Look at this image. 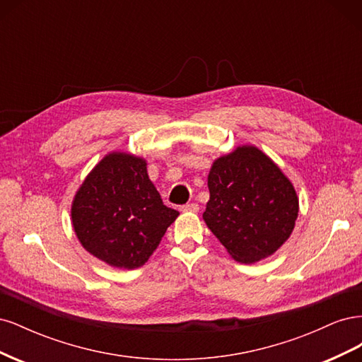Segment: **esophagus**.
<instances>
[{
	"mask_svg": "<svg viewBox=\"0 0 362 362\" xmlns=\"http://www.w3.org/2000/svg\"><path fill=\"white\" fill-rule=\"evenodd\" d=\"M181 211L182 213H196V211H199V205L194 204V202L185 204V205L181 206Z\"/></svg>",
	"mask_w": 362,
	"mask_h": 362,
	"instance_id": "esophagus-1",
	"label": "esophagus"
}]
</instances>
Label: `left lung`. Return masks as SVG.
<instances>
[{
  "instance_id": "1",
  "label": "left lung",
  "mask_w": 362,
  "mask_h": 362,
  "mask_svg": "<svg viewBox=\"0 0 362 362\" xmlns=\"http://www.w3.org/2000/svg\"><path fill=\"white\" fill-rule=\"evenodd\" d=\"M206 226L238 262H255L290 237L299 201L291 182L255 146L217 158L208 175Z\"/></svg>"
}]
</instances>
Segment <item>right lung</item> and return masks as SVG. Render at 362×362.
<instances>
[{
    "mask_svg": "<svg viewBox=\"0 0 362 362\" xmlns=\"http://www.w3.org/2000/svg\"><path fill=\"white\" fill-rule=\"evenodd\" d=\"M178 214L163 204L146 161L125 152L98 163L72 204V225L84 249L128 270L145 264Z\"/></svg>",
    "mask_w": 362,
    "mask_h": 362,
    "instance_id": "add662e5",
    "label": "right lung"
}]
</instances>
